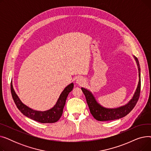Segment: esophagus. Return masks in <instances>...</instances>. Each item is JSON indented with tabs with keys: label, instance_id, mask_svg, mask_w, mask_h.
Here are the masks:
<instances>
[{
	"label": "esophagus",
	"instance_id": "1",
	"mask_svg": "<svg viewBox=\"0 0 151 151\" xmlns=\"http://www.w3.org/2000/svg\"><path fill=\"white\" fill-rule=\"evenodd\" d=\"M76 84H78L79 85H83L85 83V80L83 77H78L76 79Z\"/></svg>",
	"mask_w": 151,
	"mask_h": 151
}]
</instances>
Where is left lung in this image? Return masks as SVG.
Returning a JSON list of instances; mask_svg holds the SVG:
<instances>
[{
  "label": "left lung",
  "mask_w": 151,
  "mask_h": 151,
  "mask_svg": "<svg viewBox=\"0 0 151 151\" xmlns=\"http://www.w3.org/2000/svg\"><path fill=\"white\" fill-rule=\"evenodd\" d=\"M133 57L134 58L138 67L139 80L136 90L132 99L124 105L114 108H109L103 106L97 101L91 91L88 89L81 88V90L86 97L87 104L89 106L91 113L96 120L99 121H108L119 119L127 115L135 106L140 93L141 69L138 59L133 55Z\"/></svg>",
  "instance_id": "1"
}]
</instances>
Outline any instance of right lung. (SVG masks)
Returning a JSON list of instances; mask_svg holds the SVG:
<instances>
[{"label":"right lung","mask_w":151,"mask_h":151,"mask_svg":"<svg viewBox=\"0 0 151 151\" xmlns=\"http://www.w3.org/2000/svg\"><path fill=\"white\" fill-rule=\"evenodd\" d=\"M73 87L74 84L73 83L67 86L60 94L53 107L43 111L33 109L24 104L15 92L12 82L11 83V92L16 105L24 115L40 123H54L58 121L62 116L68 95L73 90Z\"/></svg>","instance_id":"add662e5"}]
</instances>
